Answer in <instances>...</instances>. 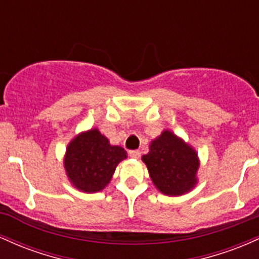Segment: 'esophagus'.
I'll list each match as a JSON object with an SVG mask.
<instances>
[{"label": "esophagus", "instance_id": "obj_1", "mask_svg": "<svg viewBox=\"0 0 259 259\" xmlns=\"http://www.w3.org/2000/svg\"><path fill=\"white\" fill-rule=\"evenodd\" d=\"M129 154L130 157H133V158H139L141 153H140L139 150H133V151H129Z\"/></svg>", "mask_w": 259, "mask_h": 259}]
</instances>
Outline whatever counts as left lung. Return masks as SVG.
I'll use <instances>...</instances> for the list:
<instances>
[{
    "label": "left lung",
    "instance_id": "8db88e82",
    "mask_svg": "<svg viewBox=\"0 0 259 259\" xmlns=\"http://www.w3.org/2000/svg\"><path fill=\"white\" fill-rule=\"evenodd\" d=\"M142 160L154 186L162 194L181 196L197 184V152L169 130L151 142L150 152L142 156Z\"/></svg>",
    "mask_w": 259,
    "mask_h": 259
}]
</instances>
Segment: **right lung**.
Masks as SVG:
<instances>
[{
  "label": "right lung",
  "instance_id": "obj_1",
  "mask_svg": "<svg viewBox=\"0 0 259 259\" xmlns=\"http://www.w3.org/2000/svg\"><path fill=\"white\" fill-rule=\"evenodd\" d=\"M125 158L126 151L123 147L112 146L99 129H91L69 142L64 168L76 189L91 194L108 185L117 165Z\"/></svg>",
  "mask_w": 259,
  "mask_h": 259
}]
</instances>
